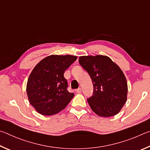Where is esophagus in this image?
Wrapping results in <instances>:
<instances>
[{"instance_id": "esophagus-1", "label": "esophagus", "mask_w": 150, "mask_h": 150, "mask_svg": "<svg viewBox=\"0 0 150 150\" xmlns=\"http://www.w3.org/2000/svg\"><path fill=\"white\" fill-rule=\"evenodd\" d=\"M75 92L77 93H81V88H77V89L75 90Z\"/></svg>"}]
</instances>
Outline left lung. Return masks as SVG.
<instances>
[{"label":"left lung","mask_w":150,"mask_h":150,"mask_svg":"<svg viewBox=\"0 0 150 150\" xmlns=\"http://www.w3.org/2000/svg\"><path fill=\"white\" fill-rule=\"evenodd\" d=\"M79 62L93 81V95L87 99L92 110L102 117L117 115L125 105L128 93L122 71L106 55L81 56Z\"/></svg>","instance_id":"1"}]
</instances>
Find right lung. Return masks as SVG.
Segmentation results:
<instances>
[{
  "mask_svg": "<svg viewBox=\"0 0 150 150\" xmlns=\"http://www.w3.org/2000/svg\"><path fill=\"white\" fill-rule=\"evenodd\" d=\"M75 55H51L40 61L30 73L26 93L30 105L45 116L63 110L74 96L68 92L63 74L77 59Z\"/></svg>",
  "mask_w": 150,
  "mask_h": 150,
  "instance_id": "obj_1",
  "label": "right lung"
}]
</instances>
